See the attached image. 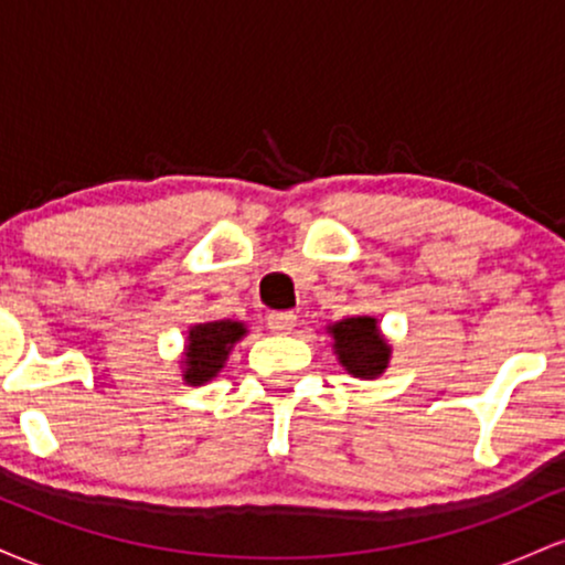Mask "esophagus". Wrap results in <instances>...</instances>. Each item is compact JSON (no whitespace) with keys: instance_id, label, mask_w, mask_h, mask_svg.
I'll return each instance as SVG.
<instances>
[{"instance_id":"34e87169","label":"esophagus","mask_w":565,"mask_h":565,"mask_svg":"<svg viewBox=\"0 0 565 565\" xmlns=\"http://www.w3.org/2000/svg\"><path fill=\"white\" fill-rule=\"evenodd\" d=\"M297 316L291 310H281V313H270L268 316V329L274 334H289L295 329Z\"/></svg>"}]
</instances>
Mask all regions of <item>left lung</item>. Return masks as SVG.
<instances>
[{"mask_svg": "<svg viewBox=\"0 0 565 565\" xmlns=\"http://www.w3.org/2000/svg\"><path fill=\"white\" fill-rule=\"evenodd\" d=\"M327 332L332 337L337 361L353 377L377 380L391 366L393 348L374 316H350L327 323Z\"/></svg>", "mask_w": 565, "mask_h": 565, "instance_id": "8db88e82", "label": "left lung"}]
</instances>
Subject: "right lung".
I'll return each instance as SVG.
<instances>
[{"instance_id": "1", "label": "right lung", "mask_w": 565, "mask_h": 565, "mask_svg": "<svg viewBox=\"0 0 565 565\" xmlns=\"http://www.w3.org/2000/svg\"><path fill=\"white\" fill-rule=\"evenodd\" d=\"M244 321H204L188 327L185 348L180 353V372L185 385H204L223 372L233 345L246 337Z\"/></svg>"}]
</instances>
